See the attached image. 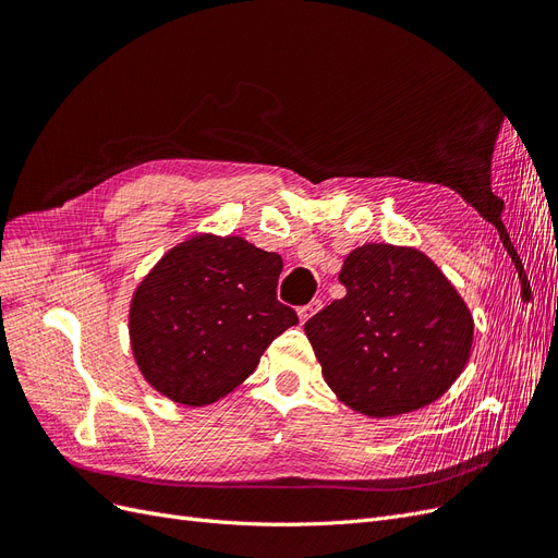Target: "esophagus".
<instances>
[{
  "mask_svg": "<svg viewBox=\"0 0 558 558\" xmlns=\"http://www.w3.org/2000/svg\"><path fill=\"white\" fill-rule=\"evenodd\" d=\"M320 307H324V300H318V298H316V300H312V302H310V305H305V307H300V310H298V316H300V320H302V324H305V320H307V318H312V316H314V314H316V312H318Z\"/></svg>",
  "mask_w": 558,
  "mask_h": 558,
  "instance_id": "esophagus-1",
  "label": "esophagus"
}]
</instances>
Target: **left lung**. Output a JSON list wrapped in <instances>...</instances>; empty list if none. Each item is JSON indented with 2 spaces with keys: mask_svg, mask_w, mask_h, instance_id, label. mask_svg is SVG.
<instances>
[{
  "mask_svg": "<svg viewBox=\"0 0 558 558\" xmlns=\"http://www.w3.org/2000/svg\"><path fill=\"white\" fill-rule=\"evenodd\" d=\"M342 300L305 332L326 384L351 410L396 416L440 398L463 373L472 316L440 269L416 248L365 244L340 272Z\"/></svg>",
  "mask_w": 558,
  "mask_h": 558,
  "instance_id": "left-lung-1",
  "label": "left lung"
}]
</instances>
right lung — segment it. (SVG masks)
Segmentation results:
<instances>
[{"label": "right lung", "mask_w": 558, "mask_h": 558, "mask_svg": "<svg viewBox=\"0 0 558 558\" xmlns=\"http://www.w3.org/2000/svg\"><path fill=\"white\" fill-rule=\"evenodd\" d=\"M281 258L242 238L199 234L150 269L134 293L130 340L146 381L181 404H209L256 369L298 324L277 300Z\"/></svg>", "instance_id": "obj_1"}]
</instances>
